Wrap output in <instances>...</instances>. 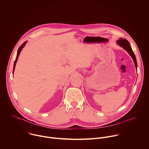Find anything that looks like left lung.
Listing matches in <instances>:
<instances>
[{
	"label": "left lung",
	"instance_id": "8db88e82",
	"mask_svg": "<svg viewBox=\"0 0 149 149\" xmlns=\"http://www.w3.org/2000/svg\"><path fill=\"white\" fill-rule=\"evenodd\" d=\"M117 44L120 45V47H122L123 48H124L129 54V55L131 56V57L133 58V60L134 61L136 68L137 69V61H136V56L133 53L131 46L129 44V42H128L127 40H126V39H123V38H120V40L117 41Z\"/></svg>",
	"mask_w": 149,
	"mask_h": 149
}]
</instances>
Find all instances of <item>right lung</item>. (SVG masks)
Masks as SVG:
<instances>
[{"label":"right lung","mask_w":149,"mask_h":149,"mask_svg":"<svg viewBox=\"0 0 149 149\" xmlns=\"http://www.w3.org/2000/svg\"><path fill=\"white\" fill-rule=\"evenodd\" d=\"M26 42H24L20 47H19V49H18V51H17V56H16V60H15V63H14V67H13V72H14V69H15V65H16V62H17V59H18V57H19V54H20V52H21V51H22V48L24 47V45H25V44H26Z\"/></svg>","instance_id":"1"}]
</instances>
